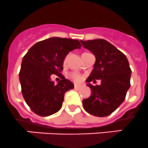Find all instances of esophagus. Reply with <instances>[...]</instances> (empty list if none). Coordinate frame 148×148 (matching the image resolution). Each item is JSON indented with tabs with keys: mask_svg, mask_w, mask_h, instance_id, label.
Instances as JSON below:
<instances>
[{
	"mask_svg": "<svg viewBox=\"0 0 148 148\" xmlns=\"http://www.w3.org/2000/svg\"><path fill=\"white\" fill-rule=\"evenodd\" d=\"M81 88V86H79V85H77V84H75L74 85V89H76V90H79V89Z\"/></svg>",
	"mask_w": 148,
	"mask_h": 148,
	"instance_id": "obj_1",
	"label": "esophagus"
}]
</instances>
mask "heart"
Wrapping results in <instances>:
<instances>
[{
	"mask_svg": "<svg viewBox=\"0 0 148 148\" xmlns=\"http://www.w3.org/2000/svg\"><path fill=\"white\" fill-rule=\"evenodd\" d=\"M66 60H67V57L65 58L64 62H66ZM69 76H70V77H71L73 80L75 81V82H80V81L82 80V77H81V75H79V74H77V73L72 72V73H71V74H70V75H69Z\"/></svg>",
	"mask_w": 148,
	"mask_h": 148,
	"instance_id": "obj_1",
	"label": "heart"
}]
</instances>
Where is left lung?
I'll use <instances>...</instances> for the list:
<instances>
[{
    "mask_svg": "<svg viewBox=\"0 0 148 148\" xmlns=\"http://www.w3.org/2000/svg\"><path fill=\"white\" fill-rule=\"evenodd\" d=\"M82 46L96 57L94 69L86 81L91 90L88 99L82 100L88 114L103 117L110 115L125 99L130 86V69L126 56L111 43L103 39L80 40ZM100 79L99 86H92V81Z\"/></svg>",
    "mask_w": 148,
    "mask_h": 148,
    "instance_id": "1",
    "label": "left lung"
}]
</instances>
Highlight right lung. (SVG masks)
I'll use <instances>...</instances> for the list:
<instances>
[{
	"label": "right lung",
	"mask_w": 148,
	"mask_h": 148,
	"mask_svg": "<svg viewBox=\"0 0 148 148\" xmlns=\"http://www.w3.org/2000/svg\"><path fill=\"white\" fill-rule=\"evenodd\" d=\"M80 47L77 40L51 38L38 42L25 54L19 73L21 91L36 114L47 116L61 108L65 93L74 88V84L61 74L63 60L69 51ZM52 74L61 78L57 85L51 79Z\"/></svg>",
	"instance_id": "obj_1"
}]
</instances>
